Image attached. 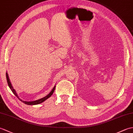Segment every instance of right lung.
Returning <instances> with one entry per match:
<instances>
[{
    "mask_svg": "<svg viewBox=\"0 0 133 133\" xmlns=\"http://www.w3.org/2000/svg\"><path fill=\"white\" fill-rule=\"evenodd\" d=\"M6 78H7V83H8V86H9L10 89L11 90V91H12V92L14 94V95H15L16 97L18 98L19 99L22 101V102L26 104H29V105H35V104H38L39 103H41L42 102H43L44 101H46V99H47L48 98H50L51 96L52 95V94H53L54 91L55 90V86L54 87V88L52 89V90L51 91V92L49 93V94H48L47 95H46V97H44L43 98H42L41 99H38V100H36V101H31V102H27V101H24L23 100H22L21 98H19V97H18V94H17V93L16 92V91L15 90H14V89L13 88V87L12 86V84H11V82H10V79H9V77H8V75L7 74V72H6Z\"/></svg>",
    "mask_w": 133,
    "mask_h": 133,
    "instance_id": "obj_1",
    "label": "right lung"
}]
</instances>
